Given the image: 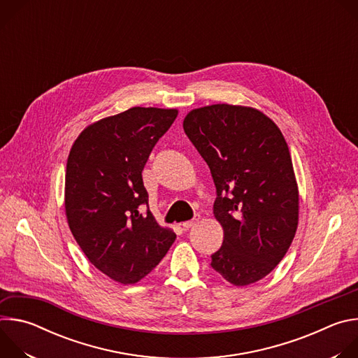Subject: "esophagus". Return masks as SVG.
<instances>
[{
    "label": "esophagus",
    "instance_id": "esophagus-1",
    "mask_svg": "<svg viewBox=\"0 0 358 358\" xmlns=\"http://www.w3.org/2000/svg\"><path fill=\"white\" fill-rule=\"evenodd\" d=\"M198 221H199V214H195V217H194L192 220L185 221V222H182L181 225H182V228H184V229H189V228H192Z\"/></svg>",
    "mask_w": 358,
    "mask_h": 358
}]
</instances>
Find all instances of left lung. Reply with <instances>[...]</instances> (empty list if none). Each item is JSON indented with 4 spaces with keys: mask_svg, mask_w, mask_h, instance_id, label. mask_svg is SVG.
<instances>
[{
    "mask_svg": "<svg viewBox=\"0 0 358 358\" xmlns=\"http://www.w3.org/2000/svg\"><path fill=\"white\" fill-rule=\"evenodd\" d=\"M182 127L217 188L224 242L211 266L235 286L258 282L283 259L297 229L299 192L285 137L262 112L225 103L191 110Z\"/></svg>",
    "mask_w": 358,
    "mask_h": 358,
    "instance_id": "1",
    "label": "left lung"
}]
</instances>
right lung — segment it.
Here are the masks:
<instances>
[{
    "mask_svg": "<svg viewBox=\"0 0 358 358\" xmlns=\"http://www.w3.org/2000/svg\"><path fill=\"white\" fill-rule=\"evenodd\" d=\"M177 115L176 109L131 108L86 127L69 152V228L87 259L123 285L148 275L177 238L150 213L141 177L152 147Z\"/></svg>",
    "mask_w": 358,
    "mask_h": 358,
    "instance_id": "add662e5",
    "label": "right lung"
}]
</instances>
